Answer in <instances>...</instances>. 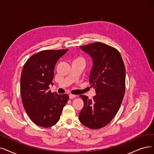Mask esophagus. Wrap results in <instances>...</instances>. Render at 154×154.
<instances>
[{
	"instance_id": "esophagus-1",
	"label": "esophagus",
	"mask_w": 154,
	"mask_h": 154,
	"mask_svg": "<svg viewBox=\"0 0 154 154\" xmlns=\"http://www.w3.org/2000/svg\"><path fill=\"white\" fill-rule=\"evenodd\" d=\"M75 97H76V95H71V94L69 95V98H70V99H72V98H75Z\"/></svg>"
}]
</instances>
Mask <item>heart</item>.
Listing matches in <instances>:
<instances>
[{
	"label": "heart",
	"mask_w": 154,
	"mask_h": 154,
	"mask_svg": "<svg viewBox=\"0 0 154 154\" xmlns=\"http://www.w3.org/2000/svg\"><path fill=\"white\" fill-rule=\"evenodd\" d=\"M76 60H82L81 58H78V59H76Z\"/></svg>",
	"instance_id": "b5f03b06"
}]
</instances>
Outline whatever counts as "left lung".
<instances>
[{"label":"left lung","mask_w":154,"mask_h":154,"mask_svg":"<svg viewBox=\"0 0 154 154\" xmlns=\"http://www.w3.org/2000/svg\"><path fill=\"white\" fill-rule=\"evenodd\" d=\"M80 48L91 58L90 83L97 94L92 99L80 95L84 106L79 120L89 128L99 129L112 121L121 106L125 92V67L120 53L103 43Z\"/></svg>","instance_id":"left-lung-1"}]
</instances>
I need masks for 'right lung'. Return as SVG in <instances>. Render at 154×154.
Masks as SVG:
<instances>
[{
    "label": "right lung",
    "instance_id": "add662e5",
    "mask_svg": "<svg viewBox=\"0 0 154 154\" xmlns=\"http://www.w3.org/2000/svg\"><path fill=\"white\" fill-rule=\"evenodd\" d=\"M68 49L44 51L34 54L24 65L21 76V94L24 110L35 124L48 128L56 124L69 96L48 90L53 85L57 60Z\"/></svg>",
    "mask_w": 154,
    "mask_h": 154
}]
</instances>
